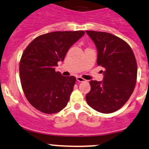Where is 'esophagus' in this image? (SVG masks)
<instances>
[{
  "instance_id": "34e87169",
  "label": "esophagus",
  "mask_w": 149,
  "mask_h": 149,
  "mask_svg": "<svg viewBox=\"0 0 149 149\" xmlns=\"http://www.w3.org/2000/svg\"><path fill=\"white\" fill-rule=\"evenodd\" d=\"M85 80V79H83L82 77H77V82H84Z\"/></svg>"
}]
</instances>
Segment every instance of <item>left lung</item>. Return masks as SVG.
Listing matches in <instances>:
<instances>
[{
  "label": "left lung",
  "instance_id": "obj_1",
  "mask_svg": "<svg viewBox=\"0 0 149 149\" xmlns=\"http://www.w3.org/2000/svg\"><path fill=\"white\" fill-rule=\"evenodd\" d=\"M86 33L97 47V65L105 69L102 82H90L86 101L96 111L113 113L125 105L136 87V57L128 43L115 35L95 31Z\"/></svg>",
  "mask_w": 149,
  "mask_h": 149
}]
</instances>
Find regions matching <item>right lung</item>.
Listing matches in <instances>:
<instances>
[{"instance_id": "add662e5", "label": "right lung", "mask_w": 149, "mask_h": 149, "mask_svg": "<svg viewBox=\"0 0 149 149\" xmlns=\"http://www.w3.org/2000/svg\"><path fill=\"white\" fill-rule=\"evenodd\" d=\"M85 33L84 31H54L35 38L25 49L19 63L21 86L26 97L36 110L47 114L65 108L76 82L64 77L55 66Z\"/></svg>"}]
</instances>
